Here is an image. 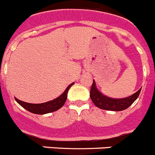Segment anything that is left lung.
Instances as JSON below:
<instances>
[{
    "mask_svg": "<svg viewBox=\"0 0 155 155\" xmlns=\"http://www.w3.org/2000/svg\"><path fill=\"white\" fill-rule=\"evenodd\" d=\"M141 89V88H140L136 93L126 98L112 99L103 95L101 93L99 92V91L96 87L95 81H93L90 96H91L93 103L98 108L105 110H111V111H122V110L129 108L135 102V100L139 96Z\"/></svg>",
    "mask_w": 155,
    "mask_h": 155,
    "instance_id": "obj_1",
    "label": "left lung"
}]
</instances>
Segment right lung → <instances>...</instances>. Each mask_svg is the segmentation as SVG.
<instances>
[{
  "label": "right lung",
  "instance_id": "add662e5",
  "mask_svg": "<svg viewBox=\"0 0 155 155\" xmlns=\"http://www.w3.org/2000/svg\"><path fill=\"white\" fill-rule=\"evenodd\" d=\"M74 84V83L71 84L67 89L64 91V92L61 94V96L58 97V98L54 99L53 101H48V102L43 103V104H29V103L23 102V101H20L18 99L15 98L16 101L20 104L21 107L23 108L26 109L29 112H31L35 114H45V113H52V112L56 111V110H59L61 107L65 103L66 100H67V96H68V91L70 89L71 87Z\"/></svg>",
  "mask_w": 155,
  "mask_h": 155
}]
</instances>
